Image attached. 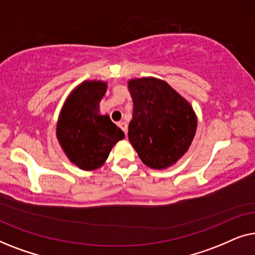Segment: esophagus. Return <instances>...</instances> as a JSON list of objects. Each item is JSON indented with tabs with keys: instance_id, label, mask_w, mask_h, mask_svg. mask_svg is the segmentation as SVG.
<instances>
[{
	"instance_id": "obj_1",
	"label": "esophagus",
	"mask_w": 255,
	"mask_h": 255,
	"mask_svg": "<svg viewBox=\"0 0 255 255\" xmlns=\"http://www.w3.org/2000/svg\"><path fill=\"white\" fill-rule=\"evenodd\" d=\"M118 127L121 128V130L124 132V133H127L128 132V124L125 123V122H121V123H118Z\"/></svg>"
}]
</instances>
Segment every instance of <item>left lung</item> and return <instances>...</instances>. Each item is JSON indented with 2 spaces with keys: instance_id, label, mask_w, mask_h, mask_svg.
Wrapping results in <instances>:
<instances>
[{
  "instance_id": "obj_1",
  "label": "left lung",
  "mask_w": 255,
  "mask_h": 255,
  "mask_svg": "<svg viewBox=\"0 0 255 255\" xmlns=\"http://www.w3.org/2000/svg\"><path fill=\"white\" fill-rule=\"evenodd\" d=\"M128 89L133 100L128 140L146 166L154 169L172 166L194 139L197 120L193 108L161 80H131Z\"/></svg>"
}]
</instances>
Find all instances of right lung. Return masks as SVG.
Wrapping results in <instances>:
<instances>
[{"label":"right lung","instance_id":"1","mask_svg":"<svg viewBox=\"0 0 255 255\" xmlns=\"http://www.w3.org/2000/svg\"><path fill=\"white\" fill-rule=\"evenodd\" d=\"M106 83L86 81L68 97L58 122L57 134L66 154L79 168L92 170L106 161L113 146L124 138L123 131L101 116L99 103Z\"/></svg>","mask_w":255,"mask_h":255}]
</instances>
